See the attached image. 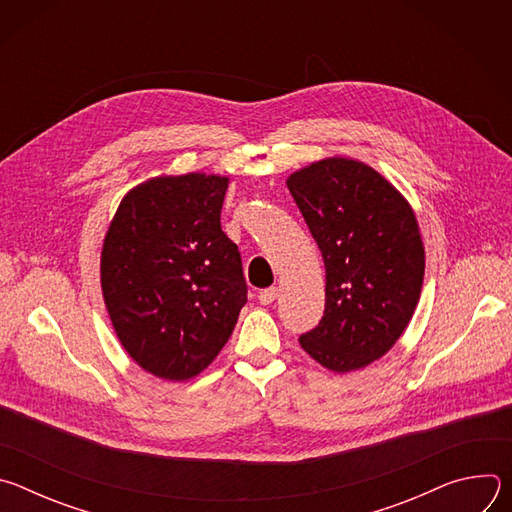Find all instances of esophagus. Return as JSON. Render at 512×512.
I'll return each mask as SVG.
<instances>
[{"label": "esophagus", "instance_id": "obj_1", "mask_svg": "<svg viewBox=\"0 0 512 512\" xmlns=\"http://www.w3.org/2000/svg\"><path fill=\"white\" fill-rule=\"evenodd\" d=\"M277 294H279V289H277V287L261 289V291H259V302H261L263 306H269V304H273V302L277 300Z\"/></svg>", "mask_w": 512, "mask_h": 512}]
</instances>
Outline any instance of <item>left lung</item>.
I'll return each instance as SVG.
<instances>
[{
  "mask_svg": "<svg viewBox=\"0 0 512 512\" xmlns=\"http://www.w3.org/2000/svg\"><path fill=\"white\" fill-rule=\"evenodd\" d=\"M326 267V306L300 336L322 367L348 373L381 358L419 302L425 251L409 202L379 172L328 158L287 178Z\"/></svg>",
  "mask_w": 512,
  "mask_h": 512,
  "instance_id": "1",
  "label": "left lung"
}]
</instances>
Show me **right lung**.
I'll return each mask as SVG.
<instances>
[{
	"instance_id": "add662e5",
	"label": "right lung",
	"mask_w": 512,
	"mask_h": 512,
	"mask_svg": "<svg viewBox=\"0 0 512 512\" xmlns=\"http://www.w3.org/2000/svg\"><path fill=\"white\" fill-rule=\"evenodd\" d=\"M229 178L184 174L135 186L121 200L101 253L113 328L148 373L186 381L227 344L247 283L221 229Z\"/></svg>"
}]
</instances>
